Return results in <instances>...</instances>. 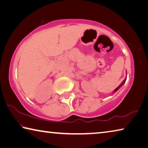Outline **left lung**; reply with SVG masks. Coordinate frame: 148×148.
I'll use <instances>...</instances> for the list:
<instances>
[{"mask_svg": "<svg viewBox=\"0 0 148 148\" xmlns=\"http://www.w3.org/2000/svg\"><path fill=\"white\" fill-rule=\"evenodd\" d=\"M125 80H126V79H125L124 80V81L122 82V83H121V84H120V85H119V86L118 87H117V88H116V89H115V90H114V92H116V91H117V90H118V89H119L120 88V87H121V86H123V84H124V83H125Z\"/></svg>", "mask_w": 148, "mask_h": 148, "instance_id": "left-lung-1", "label": "left lung"}]
</instances>
